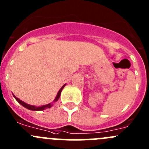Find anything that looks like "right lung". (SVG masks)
Masks as SVG:
<instances>
[{
  "instance_id": "right-lung-1",
  "label": "right lung",
  "mask_w": 149,
  "mask_h": 149,
  "mask_svg": "<svg viewBox=\"0 0 149 149\" xmlns=\"http://www.w3.org/2000/svg\"><path fill=\"white\" fill-rule=\"evenodd\" d=\"M66 84H64L63 86L61 88V89L59 90V91L58 92V94H57V96L56 97H55V99L53 101V103L56 102L57 101H58V100H59L60 98V96H61V91H62L63 88L65 87V86ZM13 97H14L15 99H16V101L18 102L20 104H22V106L24 107L25 108H26V109H30V110H32V111H41V110H45V109H47V108H50L53 105V103H49L47 104H45V105H42V106H40V107H36V106H34V105H31V104H28L25 103L24 102L22 101L21 100H19V98H17V97H16L15 95H13Z\"/></svg>"
}]
</instances>
